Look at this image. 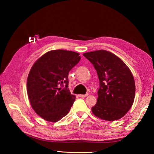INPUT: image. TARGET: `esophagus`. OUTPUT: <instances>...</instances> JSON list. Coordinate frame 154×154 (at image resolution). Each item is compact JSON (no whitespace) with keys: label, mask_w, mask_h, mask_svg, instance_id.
<instances>
[{"label":"esophagus","mask_w":154,"mask_h":154,"mask_svg":"<svg viewBox=\"0 0 154 154\" xmlns=\"http://www.w3.org/2000/svg\"><path fill=\"white\" fill-rule=\"evenodd\" d=\"M88 96V94H79V96L81 98H84V97H86V96Z\"/></svg>","instance_id":"esophagus-1"}]
</instances>
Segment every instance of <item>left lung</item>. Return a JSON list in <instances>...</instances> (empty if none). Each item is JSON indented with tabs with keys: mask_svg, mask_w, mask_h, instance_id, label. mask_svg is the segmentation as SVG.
<instances>
[{
	"mask_svg": "<svg viewBox=\"0 0 154 154\" xmlns=\"http://www.w3.org/2000/svg\"><path fill=\"white\" fill-rule=\"evenodd\" d=\"M83 55L92 62L100 81L97 103L92 107V113L106 121L122 118L131 108L134 100L136 88L131 71L110 51L101 49Z\"/></svg>",
	"mask_w": 154,
	"mask_h": 154,
	"instance_id": "1",
	"label": "left lung"
}]
</instances>
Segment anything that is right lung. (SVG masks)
Here are the masks:
<instances>
[{
    "mask_svg": "<svg viewBox=\"0 0 154 154\" xmlns=\"http://www.w3.org/2000/svg\"><path fill=\"white\" fill-rule=\"evenodd\" d=\"M80 59L77 52L57 49L43 54L32 65L27 79L28 99L45 120L56 122L69 113L75 96L67 88L68 75Z\"/></svg>",
    "mask_w": 154,
    "mask_h": 154,
    "instance_id": "1",
    "label": "right lung"
}]
</instances>
